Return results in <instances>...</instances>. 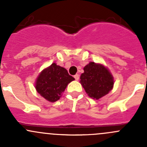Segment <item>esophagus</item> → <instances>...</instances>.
<instances>
[{
	"mask_svg": "<svg viewBox=\"0 0 147 147\" xmlns=\"http://www.w3.org/2000/svg\"><path fill=\"white\" fill-rule=\"evenodd\" d=\"M74 78H75V80H79V78H80V76H79V75H78V74H76L75 75H74Z\"/></svg>",
	"mask_w": 147,
	"mask_h": 147,
	"instance_id": "obj_1",
	"label": "esophagus"
}]
</instances>
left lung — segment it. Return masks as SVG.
<instances>
[{"label": "left lung", "instance_id": "left-lung-1", "mask_svg": "<svg viewBox=\"0 0 147 147\" xmlns=\"http://www.w3.org/2000/svg\"><path fill=\"white\" fill-rule=\"evenodd\" d=\"M80 83L89 97L98 100L112 90L114 80L105 66L90 62L84 67Z\"/></svg>", "mask_w": 147, "mask_h": 147}]
</instances>
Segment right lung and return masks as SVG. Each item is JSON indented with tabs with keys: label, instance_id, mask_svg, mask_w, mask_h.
Wrapping results in <instances>:
<instances>
[{
	"label": "right lung",
	"instance_id": "obj_1",
	"mask_svg": "<svg viewBox=\"0 0 147 147\" xmlns=\"http://www.w3.org/2000/svg\"><path fill=\"white\" fill-rule=\"evenodd\" d=\"M75 80L63 67L53 63L43 69L36 80L38 92L47 101L54 102L60 99L69 82Z\"/></svg>",
	"mask_w": 147,
	"mask_h": 147
}]
</instances>
